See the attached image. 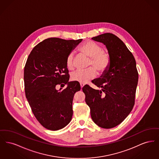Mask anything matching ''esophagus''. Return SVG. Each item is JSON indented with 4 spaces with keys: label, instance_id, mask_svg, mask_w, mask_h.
<instances>
[{
    "label": "esophagus",
    "instance_id": "1",
    "mask_svg": "<svg viewBox=\"0 0 159 159\" xmlns=\"http://www.w3.org/2000/svg\"><path fill=\"white\" fill-rule=\"evenodd\" d=\"M80 87H81V88L82 89V88L84 86V84L83 83H80Z\"/></svg>",
    "mask_w": 159,
    "mask_h": 159
}]
</instances>
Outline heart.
Wrapping results in <instances>:
<instances>
[{
  "label": "heart",
  "mask_w": 159,
  "mask_h": 159,
  "mask_svg": "<svg viewBox=\"0 0 159 159\" xmlns=\"http://www.w3.org/2000/svg\"><path fill=\"white\" fill-rule=\"evenodd\" d=\"M79 51L90 58L89 66H93L99 72L103 73L109 67L111 61L110 55L108 52L102 50V48L98 44L91 41L87 42L80 47ZM66 65L70 70L75 68L73 53L68 54L66 60ZM95 68L90 67L86 70L76 71L71 75V78L73 81L86 83L97 76Z\"/></svg>",
  "instance_id": "b5f03b06"
}]
</instances>
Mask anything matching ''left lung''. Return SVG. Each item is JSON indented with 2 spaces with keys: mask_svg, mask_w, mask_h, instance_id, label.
Masks as SVG:
<instances>
[{
  "mask_svg": "<svg viewBox=\"0 0 159 159\" xmlns=\"http://www.w3.org/2000/svg\"><path fill=\"white\" fill-rule=\"evenodd\" d=\"M92 39L106 45L111 61L102 76L92 80L101 90L88 84L82 90L93 121L102 128H113L127 117L135 104L138 80L136 61L123 41L112 33Z\"/></svg>",
  "mask_w": 159,
  "mask_h": 159,
  "instance_id": "1",
  "label": "left lung"
}]
</instances>
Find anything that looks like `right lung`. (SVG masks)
Instances as JSON below:
<instances>
[{
	"instance_id": "right-lung-1",
	"label": "right lung",
	"mask_w": 159,
	"mask_h": 159,
	"mask_svg": "<svg viewBox=\"0 0 159 159\" xmlns=\"http://www.w3.org/2000/svg\"><path fill=\"white\" fill-rule=\"evenodd\" d=\"M82 40L48 38L36 46L27 58L24 71L25 96L36 119L49 130L63 128L71 120L73 97L81 88L79 82L68 81L66 60ZM57 84L68 86L57 90Z\"/></svg>"
}]
</instances>
